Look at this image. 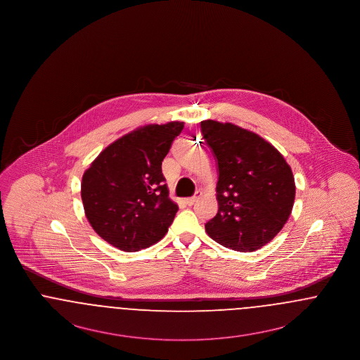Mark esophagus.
I'll list each match as a JSON object with an SVG mask.
<instances>
[{"label":"esophagus","instance_id":"34e87169","mask_svg":"<svg viewBox=\"0 0 360 360\" xmlns=\"http://www.w3.org/2000/svg\"><path fill=\"white\" fill-rule=\"evenodd\" d=\"M200 195H201V193H200V191H197V193H195L193 197H188V198L185 200V204L188 206L193 205V204H194V202H195V201L200 198Z\"/></svg>","mask_w":360,"mask_h":360}]
</instances>
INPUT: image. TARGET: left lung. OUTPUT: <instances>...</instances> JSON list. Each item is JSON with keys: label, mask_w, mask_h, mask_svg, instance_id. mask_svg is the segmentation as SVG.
Wrapping results in <instances>:
<instances>
[{"label": "left lung", "mask_w": 360, "mask_h": 360, "mask_svg": "<svg viewBox=\"0 0 360 360\" xmlns=\"http://www.w3.org/2000/svg\"><path fill=\"white\" fill-rule=\"evenodd\" d=\"M201 131L219 165V212L205 224L206 232L226 248L259 250L290 217V166L271 143L232 122L201 121Z\"/></svg>", "instance_id": "obj_1"}]
</instances>
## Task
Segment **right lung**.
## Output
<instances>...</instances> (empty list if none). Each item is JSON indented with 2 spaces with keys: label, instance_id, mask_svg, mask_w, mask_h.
<instances>
[{
  "label": "right lung",
  "instance_id": "obj_1",
  "mask_svg": "<svg viewBox=\"0 0 360 360\" xmlns=\"http://www.w3.org/2000/svg\"><path fill=\"white\" fill-rule=\"evenodd\" d=\"M184 122L139 127L109 144L84 172L86 219L100 238L125 252L162 239L178 205L169 197L162 162Z\"/></svg>",
  "mask_w": 360,
  "mask_h": 360
}]
</instances>
